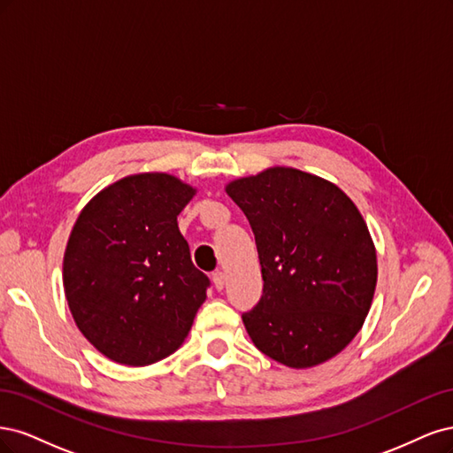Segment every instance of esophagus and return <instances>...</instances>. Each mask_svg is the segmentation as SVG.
I'll return each mask as SVG.
<instances>
[{
    "mask_svg": "<svg viewBox=\"0 0 453 453\" xmlns=\"http://www.w3.org/2000/svg\"><path fill=\"white\" fill-rule=\"evenodd\" d=\"M212 282H214V288H216V289H224V286H226V273L214 271V273H212Z\"/></svg>",
    "mask_w": 453,
    "mask_h": 453,
    "instance_id": "1",
    "label": "esophagus"
}]
</instances>
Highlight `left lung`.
<instances>
[{
  "instance_id": "1",
  "label": "left lung",
  "mask_w": 453,
  "mask_h": 453,
  "mask_svg": "<svg viewBox=\"0 0 453 453\" xmlns=\"http://www.w3.org/2000/svg\"><path fill=\"white\" fill-rule=\"evenodd\" d=\"M250 222L264 296L244 327L259 352L289 369L341 354L367 318L376 248L356 203L318 174L274 165L226 184Z\"/></svg>"
}]
</instances>
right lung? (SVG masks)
<instances>
[{"mask_svg":"<svg viewBox=\"0 0 453 453\" xmlns=\"http://www.w3.org/2000/svg\"><path fill=\"white\" fill-rule=\"evenodd\" d=\"M197 188L162 171L105 186L81 211L64 252L73 319L97 352L127 367L174 354L207 299L177 216Z\"/></svg>","mask_w":453,"mask_h":453,"instance_id":"1","label":"right lung"}]
</instances>
